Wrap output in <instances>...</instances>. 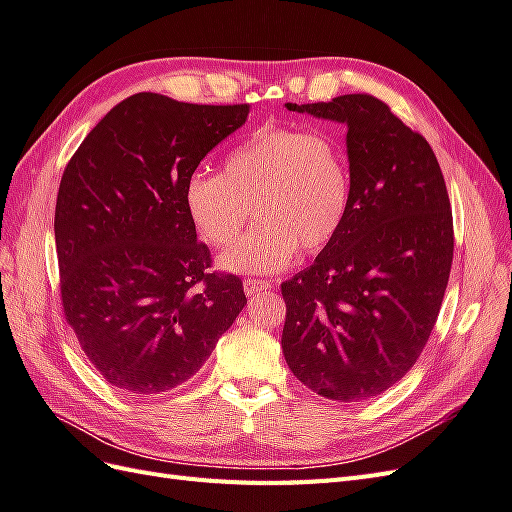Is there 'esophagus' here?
Instances as JSON below:
<instances>
[{"mask_svg":"<svg viewBox=\"0 0 512 512\" xmlns=\"http://www.w3.org/2000/svg\"><path fill=\"white\" fill-rule=\"evenodd\" d=\"M270 287H272V283H268V281L244 279V292H246V296H255L259 292H266V290H270Z\"/></svg>","mask_w":512,"mask_h":512,"instance_id":"1","label":"esophagus"}]
</instances>
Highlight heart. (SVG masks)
<instances>
[{"label":"heart","instance_id":"obj_1","mask_svg":"<svg viewBox=\"0 0 512 512\" xmlns=\"http://www.w3.org/2000/svg\"><path fill=\"white\" fill-rule=\"evenodd\" d=\"M352 179L339 144L316 131L264 127L238 144L222 173H194L183 201L199 233L216 248L235 242L255 212L259 220L220 257L231 272L272 274L296 257L320 253L342 229Z\"/></svg>","mask_w":512,"mask_h":512}]
</instances>
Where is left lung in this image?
<instances>
[{
    "mask_svg": "<svg viewBox=\"0 0 512 512\" xmlns=\"http://www.w3.org/2000/svg\"><path fill=\"white\" fill-rule=\"evenodd\" d=\"M348 127V216L313 264L281 283L283 355L318 396L359 402L409 372L435 329L454 229L430 144L372 95L285 103Z\"/></svg>",
    "mask_w": 512,
    "mask_h": 512,
    "instance_id": "left-lung-1",
    "label": "left lung"
}]
</instances>
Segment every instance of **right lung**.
Here are the masks:
<instances>
[{
	"label": "right lung",
	"mask_w": 512,
	"mask_h": 512,
	"mask_svg": "<svg viewBox=\"0 0 512 512\" xmlns=\"http://www.w3.org/2000/svg\"><path fill=\"white\" fill-rule=\"evenodd\" d=\"M248 110L131 95L64 168L54 220L64 316L123 393L186 383L246 305L242 279L209 272L183 190Z\"/></svg>",
	"instance_id": "add662e5"
}]
</instances>
